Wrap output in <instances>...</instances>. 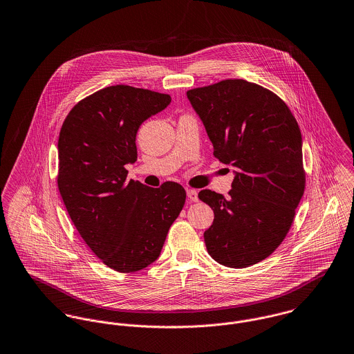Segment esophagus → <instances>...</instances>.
I'll return each instance as SVG.
<instances>
[{
	"label": "esophagus",
	"instance_id": "1",
	"mask_svg": "<svg viewBox=\"0 0 354 354\" xmlns=\"http://www.w3.org/2000/svg\"><path fill=\"white\" fill-rule=\"evenodd\" d=\"M187 196H188V201L189 203H196L198 200L197 192L194 189H187Z\"/></svg>",
	"mask_w": 354,
	"mask_h": 354
}]
</instances>
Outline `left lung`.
Masks as SVG:
<instances>
[{
  "label": "left lung",
  "instance_id": "1",
  "mask_svg": "<svg viewBox=\"0 0 354 354\" xmlns=\"http://www.w3.org/2000/svg\"><path fill=\"white\" fill-rule=\"evenodd\" d=\"M187 96L214 156L235 167L230 197L198 193L215 215L204 232L207 250L228 268L254 265L280 246L304 193L297 122L280 97L245 80H225Z\"/></svg>",
  "mask_w": 354,
  "mask_h": 354
}]
</instances>
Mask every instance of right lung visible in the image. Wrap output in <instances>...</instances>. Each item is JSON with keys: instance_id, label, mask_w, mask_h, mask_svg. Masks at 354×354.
Returning <instances> with one entry per match:
<instances>
[{"instance_id": "right-lung-1", "label": "right lung", "mask_w": 354, "mask_h": 354, "mask_svg": "<svg viewBox=\"0 0 354 354\" xmlns=\"http://www.w3.org/2000/svg\"><path fill=\"white\" fill-rule=\"evenodd\" d=\"M170 101L147 89L108 86L81 100L59 132L58 188L70 219L97 257L122 273L160 257L185 204L177 183L150 188L127 180L126 165L138 158V129Z\"/></svg>"}]
</instances>
